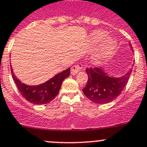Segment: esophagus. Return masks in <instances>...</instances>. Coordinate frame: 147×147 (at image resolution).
Listing matches in <instances>:
<instances>
[{
    "label": "esophagus",
    "instance_id": "34e87169",
    "mask_svg": "<svg viewBox=\"0 0 147 147\" xmlns=\"http://www.w3.org/2000/svg\"><path fill=\"white\" fill-rule=\"evenodd\" d=\"M82 68L83 65L82 64L74 65L71 67V73H72V75H76V74L80 72Z\"/></svg>",
    "mask_w": 147,
    "mask_h": 147
}]
</instances>
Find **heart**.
<instances>
[{
    "instance_id": "1",
    "label": "heart",
    "mask_w": 147,
    "mask_h": 147,
    "mask_svg": "<svg viewBox=\"0 0 147 147\" xmlns=\"http://www.w3.org/2000/svg\"><path fill=\"white\" fill-rule=\"evenodd\" d=\"M106 35L107 34L103 31H95L92 34V40L94 43H99L106 36ZM115 46V43L112 38H107V39L104 40L101 44L98 56L101 58V57L109 55L114 50Z\"/></svg>"
}]
</instances>
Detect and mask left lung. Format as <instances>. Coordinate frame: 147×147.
Instances as JSON below:
<instances>
[{"instance_id": "left-lung-1", "label": "left lung", "mask_w": 147, "mask_h": 147, "mask_svg": "<svg viewBox=\"0 0 147 147\" xmlns=\"http://www.w3.org/2000/svg\"><path fill=\"white\" fill-rule=\"evenodd\" d=\"M131 48L132 46L129 44ZM132 69H129L123 77L110 78L98 67H86L88 75L86 85L82 89L84 95L90 101L98 104H104L113 101L121 94L126 86Z\"/></svg>"}]
</instances>
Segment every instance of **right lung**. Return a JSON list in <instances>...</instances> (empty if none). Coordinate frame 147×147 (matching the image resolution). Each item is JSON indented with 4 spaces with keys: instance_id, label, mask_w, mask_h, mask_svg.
<instances>
[{
    "instance_id": "obj_1",
    "label": "right lung",
    "mask_w": 147,
    "mask_h": 147,
    "mask_svg": "<svg viewBox=\"0 0 147 147\" xmlns=\"http://www.w3.org/2000/svg\"><path fill=\"white\" fill-rule=\"evenodd\" d=\"M12 76L21 95L27 101L34 104H46L58 95L63 81L70 73V68L57 74L49 81L38 86H28L22 83L13 73L11 67Z\"/></svg>"
}]
</instances>
